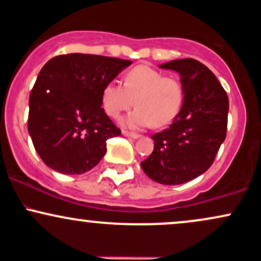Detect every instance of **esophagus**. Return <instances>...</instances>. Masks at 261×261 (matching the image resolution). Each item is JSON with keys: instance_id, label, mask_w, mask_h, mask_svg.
<instances>
[{"instance_id": "esophagus-1", "label": "esophagus", "mask_w": 261, "mask_h": 261, "mask_svg": "<svg viewBox=\"0 0 261 261\" xmlns=\"http://www.w3.org/2000/svg\"><path fill=\"white\" fill-rule=\"evenodd\" d=\"M122 135H124V136H127V137H131V139H140V135L139 134H135V133H128V131H122Z\"/></svg>"}]
</instances>
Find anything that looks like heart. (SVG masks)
Segmentation results:
<instances>
[{"instance_id":"b5f03b06","label":"heart","mask_w":261,"mask_h":261,"mask_svg":"<svg viewBox=\"0 0 261 261\" xmlns=\"http://www.w3.org/2000/svg\"><path fill=\"white\" fill-rule=\"evenodd\" d=\"M184 91L174 77L164 76L155 68L139 65L124 77V85L109 82L101 91V104L108 115L116 118L135 104L137 108L122 119L127 127L153 125L163 127L174 120L182 104Z\"/></svg>"}]
</instances>
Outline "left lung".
Instances as JSON below:
<instances>
[{"label":"left lung","mask_w":261,"mask_h":261,"mask_svg":"<svg viewBox=\"0 0 261 261\" xmlns=\"http://www.w3.org/2000/svg\"><path fill=\"white\" fill-rule=\"evenodd\" d=\"M160 67L180 74L184 99L169 128L152 136L153 152L141 167L160 184H184L214 163L226 139L228 97L216 76L197 60H173Z\"/></svg>","instance_id":"left-lung-1"}]
</instances>
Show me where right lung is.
Segmentation results:
<instances>
[{
  "label": "right lung",
  "instance_id": "obj_1",
  "mask_svg": "<svg viewBox=\"0 0 261 261\" xmlns=\"http://www.w3.org/2000/svg\"><path fill=\"white\" fill-rule=\"evenodd\" d=\"M131 64L130 60L67 54L43 66L29 97L28 131L47 167L76 175L99 163L107 140L121 135L101 108V91Z\"/></svg>",
  "mask_w": 261,
  "mask_h": 261
}]
</instances>
